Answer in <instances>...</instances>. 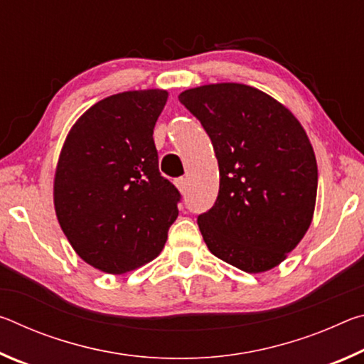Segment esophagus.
<instances>
[{"instance_id":"1","label":"esophagus","mask_w":364,"mask_h":364,"mask_svg":"<svg viewBox=\"0 0 364 364\" xmlns=\"http://www.w3.org/2000/svg\"><path fill=\"white\" fill-rule=\"evenodd\" d=\"M175 186L178 188V191H180L181 194L186 193V180H184V178H176Z\"/></svg>"}]
</instances>
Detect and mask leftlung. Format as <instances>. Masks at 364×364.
Wrapping results in <instances>:
<instances>
[{
  "label": "left lung",
  "mask_w": 364,
  "mask_h": 364,
  "mask_svg": "<svg viewBox=\"0 0 364 364\" xmlns=\"http://www.w3.org/2000/svg\"><path fill=\"white\" fill-rule=\"evenodd\" d=\"M178 100L202 123L218 160V197L197 217L208 250L245 273L278 267L315 212L318 167L304 127L242 83L197 86Z\"/></svg>",
  "instance_id": "obj_1"
}]
</instances>
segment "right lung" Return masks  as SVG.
<instances>
[{
  "instance_id": "add662e5",
  "label": "right lung",
  "mask_w": 364,
  "mask_h": 364,
  "mask_svg": "<svg viewBox=\"0 0 364 364\" xmlns=\"http://www.w3.org/2000/svg\"><path fill=\"white\" fill-rule=\"evenodd\" d=\"M165 90L125 91L96 102L65 138L54 208L73 250L122 274L154 260L178 217L180 191L159 171L154 127Z\"/></svg>"
}]
</instances>
